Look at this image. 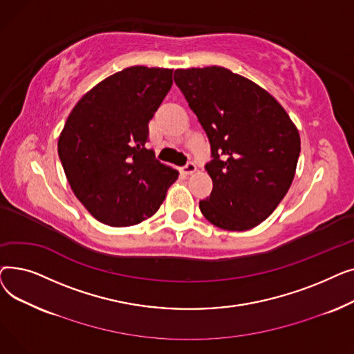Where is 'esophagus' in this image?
<instances>
[{"mask_svg":"<svg viewBox=\"0 0 354 354\" xmlns=\"http://www.w3.org/2000/svg\"><path fill=\"white\" fill-rule=\"evenodd\" d=\"M182 172H183L185 175H192V174H195V172H196V165H195L194 162H188L187 165H185V166L182 167Z\"/></svg>","mask_w":354,"mask_h":354,"instance_id":"obj_1","label":"esophagus"}]
</instances>
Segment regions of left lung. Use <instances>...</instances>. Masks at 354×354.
<instances>
[{
	"mask_svg": "<svg viewBox=\"0 0 354 354\" xmlns=\"http://www.w3.org/2000/svg\"><path fill=\"white\" fill-rule=\"evenodd\" d=\"M174 79L211 143L214 188L201 212L227 231L261 224L291 187L299 130L268 91L225 67L178 68Z\"/></svg>",
	"mask_w": 354,
	"mask_h": 354,
	"instance_id": "left-lung-1",
	"label": "left lung"
}]
</instances>
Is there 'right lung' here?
Here are the masks:
<instances>
[{
  "instance_id": "add662e5",
  "label": "right lung",
  "mask_w": 354,
  "mask_h": 354,
  "mask_svg": "<svg viewBox=\"0 0 354 354\" xmlns=\"http://www.w3.org/2000/svg\"><path fill=\"white\" fill-rule=\"evenodd\" d=\"M171 68L133 66L77 102L59 138V156L84 208L110 227L152 216L179 172L146 149L149 120L172 87Z\"/></svg>"
}]
</instances>
